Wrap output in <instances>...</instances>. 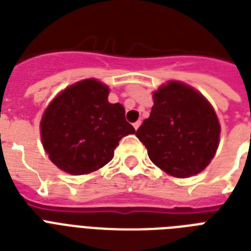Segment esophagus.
Here are the masks:
<instances>
[{
    "label": "esophagus",
    "instance_id": "34e87169",
    "mask_svg": "<svg viewBox=\"0 0 251 251\" xmlns=\"http://www.w3.org/2000/svg\"><path fill=\"white\" fill-rule=\"evenodd\" d=\"M141 124H142V122H141V121H137V122H134V124H133V126H134V129L137 130V129H138V127H139V126H141Z\"/></svg>",
    "mask_w": 251,
    "mask_h": 251
}]
</instances>
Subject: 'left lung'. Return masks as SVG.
I'll return each instance as SVG.
<instances>
[{
    "label": "left lung",
    "instance_id": "8db88e82",
    "mask_svg": "<svg viewBox=\"0 0 251 251\" xmlns=\"http://www.w3.org/2000/svg\"><path fill=\"white\" fill-rule=\"evenodd\" d=\"M135 135L153 164L168 175L185 178L210 164L218 150L220 124L202 94L171 80L153 92L150 117Z\"/></svg>",
    "mask_w": 251,
    "mask_h": 251
}]
</instances>
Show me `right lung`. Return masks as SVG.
I'll return each mask as SVG.
<instances>
[{
  "instance_id": "1",
  "label": "right lung",
  "mask_w": 251,
  "mask_h": 251,
  "mask_svg": "<svg viewBox=\"0 0 251 251\" xmlns=\"http://www.w3.org/2000/svg\"><path fill=\"white\" fill-rule=\"evenodd\" d=\"M109 88L96 79L73 84L53 99L40 122L45 152L70 175H87L108 164L122 138L135 133L125 108L108 101Z\"/></svg>"
}]
</instances>
